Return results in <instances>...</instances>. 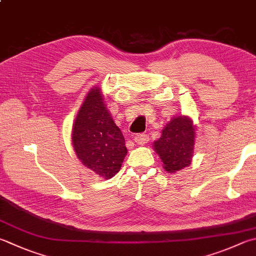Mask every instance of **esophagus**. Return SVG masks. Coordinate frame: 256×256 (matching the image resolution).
<instances>
[{
    "label": "esophagus",
    "mask_w": 256,
    "mask_h": 256,
    "mask_svg": "<svg viewBox=\"0 0 256 256\" xmlns=\"http://www.w3.org/2000/svg\"><path fill=\"white\" fill-rule=\"evenodd\" d=\"M134 140L139 144H144L146 142H148L149 136L146 134H136V136H134Z\"/></svg>",
    "instance_id": "34e87169"
}]
</instances>
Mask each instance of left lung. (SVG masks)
I'll return each mask as SVG.
<instances>
[{"label":"left lung","instance_id":"8db88e82","mask_svg":"<svg viewBox=\"0 0 256 256\" xmlns=\"http://www.w3.org/2000/svg\"><path fill=\"white\" fill-rule=\"evenodd\" d=\"M195 128L187 117H176L164 128L162 137L154 142V148L162 158L164 168L175 172L187 167L194 154Z\"/></svg>","mask_w":256,"mask_h":256}]
</instances>
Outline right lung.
Returning <instances> with one entry per match:
<instances>
[{"label":"right lung","mask_w":256,"mask_h":256,"mask_svg":"<svg viewBox=\"0 0 256 256\" xmlns=\"http://www.w3.org/2000/svg\"><path fill=\"white\" fill-rule=\"evenodd\" d=\"M72 144L84 165L104 178H112L122 167L127 148L120 129L104 107L99 88L91 89L76 116Z\"/></svg>","instance_id":"add662e5"}]
</instances>
